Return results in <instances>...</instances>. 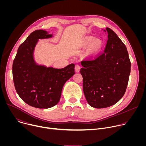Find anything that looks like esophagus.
<instances>
[{"instance_id":"obj_1","label":"esophagus","mask_w":146,"mask_h":146,"mask_svg":"<svg viewBox=\"0 0 146 146\" xmlns=\"http://www.w3.org/2000/svg\"><path fill=\"white\" fill-rule=\"evenodd\" d=\"M75 70L76 72H79L80 70V66L78 64H76L75 65Z\"/></svg>"}]
</instances>
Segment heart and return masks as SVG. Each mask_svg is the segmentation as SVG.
<instances>
[{
	"label": "heart",
	"mask_w": 146,
	"mask_h": 146,
	"mask_svg": "<svg viewBox=\"0 0 146 146\" xmlns=\"http://www.w3.org/2000/svg\"><path fill=\"white\" fill-rule=\"evenodd\" d=\"M93 39L94 38L91 37H88L85 40V43L86 44H89L91 43L90 46L89 51L91 54H95L100 50L102 47V42L99 39H94V40Z\"/></svg>",
	"instance_id": "heart-1"
}]
</instances>
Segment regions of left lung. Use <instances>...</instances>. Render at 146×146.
<instances>
[{"label":"left lung","mask_w":146,"mask_h":146,"mask_svg":"<svg viewBox=\"0 0 146 146\" xmlns=\"http://www.w3.org/2000/svg\"><path fill=\"white\" fill-rule=\"evenodd\" d=\"M106 31L108 40L104 51L81 62L83 91L89 105L97 109L110 107L122 98L131 73L125 45L113 31L109 28Z\"/></svg>","instance_id":"1"}]
</instances>
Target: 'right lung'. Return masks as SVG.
I'll return each instance as SVG.
<instances>
[{"mask_svg": "<svg viewBox=\"0 0 146 146\" xmlns=\"http://www.w3.org/2000/svg\"><path fill=\"white\" fill-rule=\"evenodd\" d=\"M52 35L43 30L30 34L18 49L13 64V77L19 96L29 106L48 109L59 102L65 83L74 74V64L62 69L36 64L33 52L38 39Z\"/></svg>", "mask_w": 146, "mask_h": 146, "instance_id": "right-lung-1", "label": "right lung"}]
</instances>
